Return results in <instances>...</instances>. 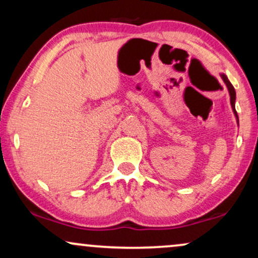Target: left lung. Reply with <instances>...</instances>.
Segmentation results:
<instances>
[{
  "label": "left lung",
  "instance_id": "left-lung-1",
  "mask_svg": "<svg viewBox=\"0 0 258 258\" xmlns=\"http://www.w3.org/2000/svg\"><path fill=\"white\" fill-rule=\"evenodd\" d=\"M221 78H222V80H223V81H224V84H226L227 88H228V91H229V96H230V105H232V109H233V111H234V115H235L236 121H238V123H239L238 114H236V110H235V90H234L233 85L230 84L229 80H228V78H227L226 75H224V74H221Z\"/></svg>",
  "mask_w": 258,
  "mask_h": 258
}]
</instances>
